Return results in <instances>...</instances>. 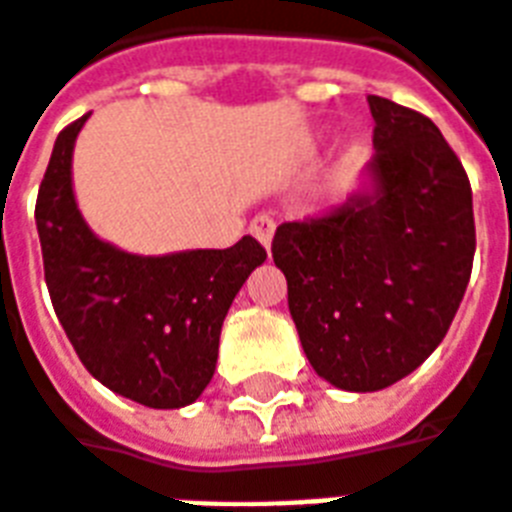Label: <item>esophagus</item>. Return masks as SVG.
<instances>
[{
	"instance_id": "esophagus-1",
	"label": "esophagus",
	"mask_w": 512,
	"mask_h": 512,
	"mask_svg": "<svg viewBox=\"0 0 512 512\" xmlns=\"http://www.w3.org/2000/svg\"><path fill=\"white\" fill-rule=\"evenodd\" d=\"M248 229H251L253 237H256L264 248H270L272 234H275V218H272L270 213H259L256 218H253Z\"/></svg>"
}]
</instances>
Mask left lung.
Segmentation results:
<instances>
[{"label":"left lung","instance_id":"1","mask_svg":"<svg viewBox=\"0 0 512 512\" xmlns=\"http://www.w3.org/2000/svg\"><path fill=\"white\" fill-rule=\"evenodd\" d=\"M372 194L278 226L272 259L313 370L378 391L424 364L461 305L475 256L472 188L432 118L367 96Z\"/></svg>","mask_w":512,"mask_h":512}]
</instances>
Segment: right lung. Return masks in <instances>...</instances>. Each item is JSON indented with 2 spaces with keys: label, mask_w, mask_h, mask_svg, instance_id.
Instances as JSON below:
<instances>
[{
  "label": "right lung",
  "mask_w": 512,
  "mask_h": 512,
  "mask_svg": "<svg viewBox=\"0 0 512 512\" xmlns=\"http://www.w3.org/2000/svg\"><path fill=\"white\" fill-rule=\"evenodd\" d=\"M86 118L56 137L34 207L53 310L83 367L110 391L159 410L191 405L213 378L232 299L267 251L242 237L224 251L134 256L94 237L69 172Z\"/></svg>",
  "instance_id": "obj_1"
}]
</instances>
